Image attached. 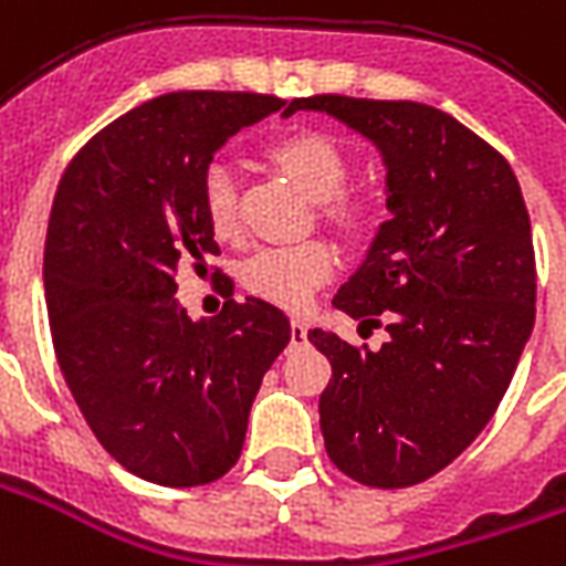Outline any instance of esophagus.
I'll list each match as a JSON object with an SVG mask.
<instances>
[{
  "label": "esophagus",
  "mask_w": 566,
  "mask_h": 566,
  "mask_svg": "<svg viewBox=\"0 0 566 566\" xmlns=\"http://www.w3.org/2000/svg\"><path fill=\"white\" fill-rule=\"evenodd\" d=\"M306 337H310L306 322H303V318H294V322H291V343H306Z\"/></svg>",
  "instance_id": "obj_1"
}]
</instances>
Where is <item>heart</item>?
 <instances>
[{"instance_id": "1", "label": "heart", "mask_w": 566, "mask_h": 566, "mask_svg": "<svg viewBox=\"0 0 566 566\" xmlns=\"http://www.w3.org/2000/svg\"><path fill=\"white\" fill-rule=\"evenodd\" d=\"M270 159L282 168L310 199L322 201V214L337 227L358 232L370 220V205L349 199V156L322 132H296L270 146ZM201 214L220 239L239 232V180L227 159H211L199 177ZM337 270V254L324 242L260 248L244 260L242 282L256 296L300 310Z\"/></svg>"}]
</instances>
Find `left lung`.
I'll return each instance as SVG.
<instances>
[{
  "label": "left lung",
  "instance_id": "obj_1",
  "mask_svg": "<svg viewBox=\"0 0 566 566\" xmlns=\"http://www.w3.org/2000/svg\"><path fill=\"white\" fill-rule=\"evenodd\" d=\"M346 122L386 165V208L365 263L334 296L370 352L310 331L334 377L324 450L367 488H410L460 457L503 401L536 318L531 217L512 165L457 118L413 101H291Z\"/></svg>",
  "mask_w": 566,
  "mask_h": 566
}]
</instances>
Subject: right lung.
Wrapping results in <instances>:
<instances>
[{"label": "right lung", "instance_id": "add662e5", "mask_svg": "<svg viewBox=\"0 0 566 566\" xmlns=\"http://www.w3.org/2000/svg\"><path fill=\"white\" fill-rule=\"evenodd\" d=\"M282 106L251 91L153 97L78 149L51 205L45 303L63 379L106 453L161 488L211 484L239 462L263 374L291 343L266 300L192 322L174 296L187 260L199 272L220 254L205 165Z\"/></svg>", "mask_w": 566, "mask_h": 566}]
</instances>
